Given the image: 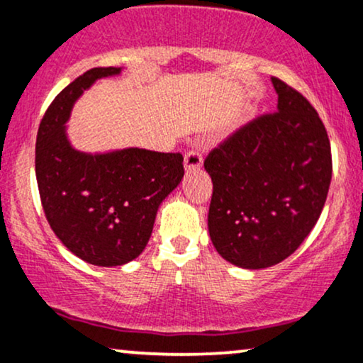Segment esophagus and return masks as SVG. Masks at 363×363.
Segmentation results:
<instances>
[{
  "label": "esophagus",
  "instance_id": "34e87169",
  "mask_svg": "<svg viewBox=\"0 0 363 363\" xmlns=\"http://www.w3.org/2000/svg\"><path fill=\"white\" fill-rule=\"evenodd\" d=\"M184 165L187 170L199 169L201 165H203V154H201V150H198V148H193V150L187 152L184 157Z\"/></svg>",
  "mask_w": 363,
  "mask_h": 363
}]
</instances>
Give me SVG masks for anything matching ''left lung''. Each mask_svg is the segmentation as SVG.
Segmentation results:
<instances>
[{
	"label": "left lung",
	"mask_w": 363,
	"mask_h": 363,
	"mask_svg": "<svg viewBox=\"0 0 363 363\" xmlns=\"http://www.w3.org/2000/svg\"><path fill=\"white\" fill-rule=\"evenodd\" d=\"M277 111L253 118L204 159L211 176L208 228L223 259L265 269L294 253L320 218L331 147L311 103L272 77Z\"/></svg>",
	"instance_id": "1"
}]
</instances>
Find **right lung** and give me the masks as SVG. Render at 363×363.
Segmentation results:
<instances>
[{"mask_svg": "<svg viewBox=\"0 0 363 363\" xmlns=\"http://www.w3.org/2000/svg\"><path fill=\"white\" fill-rule=\"evenodd\" d=\"M120 67H94L47 108L37 133L35 174L43 213L57 238L79 259L101 267L137 259L148 243L157 209L184 176L182 154L125 148L87 155L65 137L74 101L96 79Z\"/></svg>", "mask_w": 363, "mask_h": 363, "instance_id": "add662e5", "label": "right lung"}]
</instances>
